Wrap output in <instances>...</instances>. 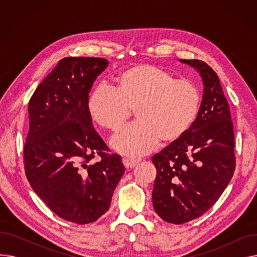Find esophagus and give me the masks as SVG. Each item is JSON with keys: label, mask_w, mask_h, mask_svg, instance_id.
<instances>
[{"label": "esophagus", "mask_w": 257, "mask_h": 257, "mask_svg": "<svg viewBox=\"0 0 257 257\" xmlns=\"http://www.w3.org/2000/svg\"><path fill=\"white\" fill-rule=\"evenodd\" d=\"M139 163H140L139 159H128V158L123 159V165L125 166L126 169H133L134 167H137Z\"/></svg>", "instance_id": "1"}]
</instances>
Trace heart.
Masks as SVG:
<instances>
[{
	"label": "heart",
	"instance_id": "heart-1",
	"mask_svg": "<svg viewBox=\"0 0 257 257\" xmlns=\"http://www.w3.org/2000/svg\"><path fill=\"white\" fill-rule=\"evenodd\" d=\"M201 91L192 80L176 79L153 64L127 67L114 78V87L98 85L89 94L86 108L99 127L117 131L131 115L137 121L112 139L111 146L127 156L149 153L161 142H179L197 118Z\"/></svg>",
	"mask_w": 257,
	"mask_h": 257
}]
</instances>
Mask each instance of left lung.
I'll list each match as a JSON object with an SVG mask.
<instances>
[{"instance_id": "8db88e82", "label": "left lung", "mask_w": 257, "mask_h": 257, "mask_svg": "<svg viewBox=\"0 0 257 257\" xmlns=\"http://www.w3.org/2000/svg\"><path fill=\"white\" fill-rule=\"evenodd\" d=\"M180 61L198 70L204 90L190 131L152 157L157 172L153 207L173 224L190 222L206 212L235 170L233 124L218 75L204 61Z\"/></svg>"}]
</instances>
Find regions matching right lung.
I'll return each mask as SVG.
<instances>
[{
  "label": "right lung",
  "instance_id": "1",
  "mask_svg": "<svg viewBox=\"0 0 257 257\" xmlns=\"http://www.w3.org/2000/svg\"><path fill=\"white\" fill-rule=\"evenodd\" d=\"M107 65L104 58L65 57L28 104L26 177L54 213L76 224L92 223L108 210L125 171L120 156L110 154L93 129L86 108L94 80Z\"/></svg>",
  "mask_w": 257,
  "mask_h": 257
}]
</instances>
